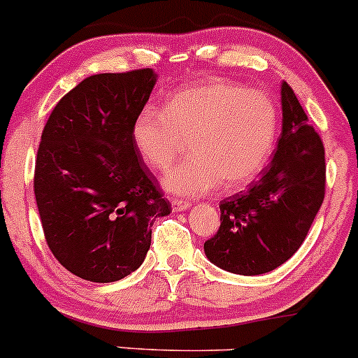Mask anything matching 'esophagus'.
I'll return each instance as SVG.
<instances>
[{"label": "esophagus", "instance_id": "esophagus-1", "mask_svg": "<svg viewBox=\"0 0 358 358\" xmlns=\"http://www.w3.org/2000/svg\"><path fill=\"white\" fill-rule=\"evenodd\" d=\"M172 206H174L176 212H182V210H187L191 206V201H186V200H178V198H174L172 200Z\"/></svg>", "mask_w": 358, "mask_h": 358}]
</instances>
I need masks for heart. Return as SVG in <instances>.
Returning a JSON list of instances; mask_svg holds the SVG:
<instances>
[{
    "instance_id": "b5f03b06",
    "label": "heart",
    "mask_w": 358,
    "mask_h": 358,
    "mask_svg": "<svg viewBox=\"0 0 358 358\" xmlns=\"http://www.w3.org/2000/svg\"><path fill=\"white\" fill-rule=\"evenodd\" d=\"M279 115L262 91L210 80L178 91L165 110L145 106L132 122V141L153 171L167 169L189 143L193 157L164 176L176 194H203L222 184L239 191L260 176L278 139Z\"/></svg>"
}]
</instances>
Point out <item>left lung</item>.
<instances>
[{"label":"left lung","instance_id":"8db88e82","mask_svg":"<svg viewBox=\"0 0 358 358\" xmlns=\"http://www.w3.org/2000/svg\"><path fill=\"white\" fill-rule=\"evenodd\" d=\"M281 105L282 131L271 164L245 193L220 201V227L203 245L206 259L233 274H265L291 259L324 201L322 139L288 83Z\"/></svg>","mask_w":358,"mask_h":358}]
</instances>
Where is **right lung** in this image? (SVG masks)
<instances>
[{"label":"right lung","instance_id":"add662e5","mask_svg":"<svg viewBox=\"0 0 358 358\" xmlns=\"http://www.w3.org/2000/svg\"><path fill=\"white\" fill-rule=\"evenodd\" d=\"M157 83L152 69L96 73L69 91L43 129L34 194L55 259L91 282L134 272L157 217L171 213L132 141Z\"/></svg>","mask_w":358,"mask_h":358}]
</instances>
